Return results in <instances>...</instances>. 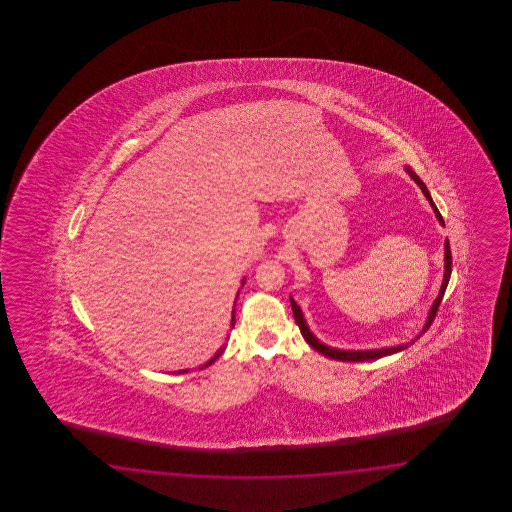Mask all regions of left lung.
Masks as SVG:
<instances>
[{"label":"left lung","mask_w":512,"mask_h":512,"mask_svg":"<svg viewBox=\"0 0 512 512\" xmlns=\"http://www.w3.org/2000/svg\"><path fill=\"white\" fill-rule=\"evenodd\" d=\"M408 174L414 177L415 183L419 185V188L423 190V194H425L426 199L430 201V205L434 208L435 216L439 219V223L441 225H445V221H443V216L439 214V210L435 207L434 201H432V197L428 194V190H426L425 183L417 177V175L412 172V170H408ZM450 272H452V252H450V243L448 240L445 241V280H443V285H441V291H439V296H437V300H435L434 305H432V311H430V316H428V322H426L425 331L428 327L432 326V322H434L435 315H437V309H439V305H441V300H443V296H445L446 285H448V280H450ZM291 305H293V315L294 320H296V324L300 327V333H302V337L307 340V344L311 346V348L316 349V351H320L322 355H326L329 359L335 360H346V362H362V360H377L381 359V357H386V355H393V353H397V351H401V349H406L408 346H412L414 342H410V344H404V346H395V348H384V349H370V351H340V349H333L326 346V344H322L320 340H316L315 335L309 331V327L305 326L304 316H302V311H300V307L294 304L293 298H291ZM423 331V333H425Z\"/></svg>","instance_id":"8db88e82"}]
</instances>
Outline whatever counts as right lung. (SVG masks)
<instances>
[{
    "label": "right lung",
    "instance_id": "1",
    "mask_svg": "<svg viewBox=\"0 0 512 512\" xmlns=\"http://www.w3.org/2000/svg\"><path fill=\"white\" fill-rule=\"evenodd\" d=\"M234 324H236V318H234V311H232V324H230V326L234 327ZM223 351H225V346H223V348L219 349L218 353H216V355H214V357H212V359L208 360V362H207V364H205V366H201V368H199V370H203V368H207V366H210V364H212V362H214V360L218 359L219 355H221V353H223ZM179 373H186V370L179 371Z\"/></svg>",
    "mask_w": 512,
    "mask_h": 512
}]
</instances>
